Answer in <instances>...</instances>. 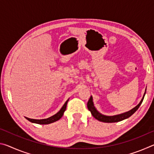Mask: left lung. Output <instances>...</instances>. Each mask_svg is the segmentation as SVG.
<instances>
[{
    "instance_id": "left-lung-1",
    "label": "left lung",
    "mask_w": 154,
    "mask_h": 154,
    "mask_svg": "<svg viewBox=\"0 0 154 154\" xmlns=\"http://www.w3.org/2000/svg\"><path fill=\"white\" fill-rule=\"evenodd\" d=\"M145 94V92L143 95V97L140 100V102L138 105L135 106L134 108H133L131 110L126 112V113H122V114H119V115H117V116H104V115L100 114L99 112L97 111V110L95 109L94 106V103H93V99L92 96H90V98L88 100L87 106H88V109H89V111L91 112V113L93 116L94 118L95 119H97V120L100 121V122H106V123H113V122H120L122 120H124V119L128 118L129 117H130L133 114L135 111H136L140 105H141V103L143 102V99H144V96Z\"/></svg>"
}]
</instances>
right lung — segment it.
<instances>
[{
    "instance_id": "obj_1",
    "label": "right lung",
    "mask_w": 154,
    "mask_h": 154,
    "mask_svg": "<svg viewBox=\"0 0 154 154\" xmlns=\"http://www.w3.org/2000/svg\"><path fill=\"white\" fill-rule=\"evenodd\" d=\"M68 101H69V99H68L66 102H65V103L64 104V105L62 106V107L61 108L60 110L56 114L54 115V116L50 117V118H47V119H30L28 118H26L28 120L30 121V122L38 124H48L53 123L54 122L59 120V119L62 118V116H63L64 112L65 111V110H66Z\"/></svg>"
}]
</instances>
